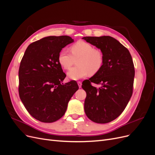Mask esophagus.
<instances>
[{"mask_svg": "<svg viewBox=\"0 0 155 155\" xmlns=\"http://www.w3.org/2000/svg\"><path fill=\"white\" fill-rule=\"evenodd\" d=\"M78 86H79V88H81V85H82L81 82V81H78Z\"/></svg>", "mask_w": 155, "mask_h": 155, "instance_id": "34e87169", "label": "esophagus"}]
</instances>
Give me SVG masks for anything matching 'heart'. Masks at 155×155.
<instances>
[{
  "mask_svg": "<svg viewBox=\"0 0 155 155\" xmlns=\"http://www.w3.org/2000/svg\"><path fill=\"white\" fill-rule=\"evenodd\" d=\"M70 54L66 49L60 50L58 62L64 70H68L78 59L77 66L70 70L67 76L73 80L94 76L100 71L104 63L103 51L84 41H79L70 47Z\"/></svg>",
  "mask_w": 155,
  "mask_h": 155,
  "instance_id": "heart-1",
  "label": "heart"
}]
</instances>
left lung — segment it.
<instances>
[{"instance_id": "left-lung-1", "label": "left lung", "mask_w": 155, "mask_h": 155, "mask_svg": "<svg viewBox=\"0 0 155 155\" xmlns=\"http://www.w3.org/2000/svg\"><path fill=\"white\" fill-rule=\"evenodd\" d=\"M83 39L100 48L104 55L100 71L82 83L87 93L84 109L94 122L109 123L122 113L132 96L135 73L133 59L128 49L113 37ZM92 82L101 87L92 86Z\"/></svg>"}]
</instances>
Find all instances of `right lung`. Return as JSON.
Returning <instances> with one entry per match:
<instances>
[{
    "label": "right lung",
    "mask_w": 155,
    "mask_h": 155,
    "mask_svg": "<svg viewBox=\"0 0 155 155\" xmlns=\"http://www.w3.org/2000/svg\"><path fill=\"white\" fill-rule=\"evenodd\" d=\"M74 39L67 35L49 36L31 43L18 70V94L27 111L41 122L51 123L64 114L70 98L79 88L66 77L58 62L60 50Z\"/></svg>",
    "instance_id": "add662e5"
}]
</instances>
